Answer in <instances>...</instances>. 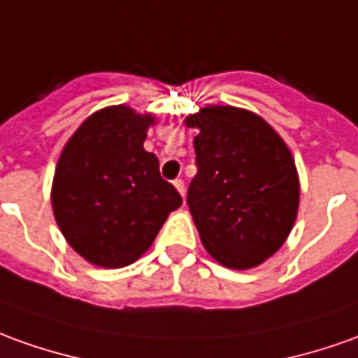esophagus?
<instances>
[{"instance_id": "1", "label": "esophagus", "mask_w": 358, "mask_h": 358, "mask_svg": "<svg viewBox=\"0 0 358 358\" xmlns=\"http://www.w3.org/2000/svg\"><path fill=\"white\" fill-rule=\"evenodd\" d=\"M173 185H175V189H177V191L181 193V196H185V181H183V179H175Z\"/></svg>"}]
</instances>
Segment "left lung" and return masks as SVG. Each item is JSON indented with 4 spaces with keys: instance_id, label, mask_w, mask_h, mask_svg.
Here are the masks:
<instances>
[{
    "instance_id": "obj_1",
    "label": "left lung",
    "mask_w": 358,
    "mask_h": 358,
    "mask_svg": "<svg viewBox=\"0 0 358 358\" xmlns=\"http://www.w3.org/2000/svg\"><path fill=\"white\" fill-rule=\"evenodd\" d=\"M187 127L199 130L187 204L203 245L224 267H257L296 220L300 187L287 144L263 118L236 107L203 108Z\"/></svg>"
}]
</instances>
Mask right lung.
I'll return each instance as SVG.
<instances>
[{
  "label": "right lung",
  "instance_id": "right-lung-1",
  "mask_svg": "<svg viewBox=\"0 0 358 358\" xmlns=\"http://www.w3.org/2000/svg\"><path fill=\"white\" fill-rule=\"evenodd\" d=\"M150 115L103 108L91 115L62 152L52 208L64 238L93 265L118 268L152 245L183 199L144 150Z\"/></svg>",
  "mask_w": 358,
  "mask_h": 358
}]
</instances>
